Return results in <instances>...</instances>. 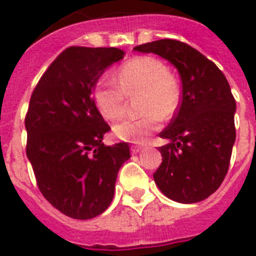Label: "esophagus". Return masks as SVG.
Masks as SVG:
<instances>
[{
  "mask_svg": "<svg viewBox=\"0 0 256 256\" xmlns=\"http://www.w3.org/2000/svg\"><path fill=\"white\" fill-rule=\"evenodd\" d=\"M144 146H140V144H132V148H130V150H132V154H136V152H142V150H144Z\"/></svg>",
  "mask_w": 256,
  "mask_h": 256,
  "instance_id": "34e87169",
  "label": "esophagus"
}]
</instances>
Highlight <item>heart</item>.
Instances as JSON below:
<instances>
[{
    "mask_svg": "<svg viewBox=\"0 0 256 256\" xmlns=\"http://www.w3.org/2000/svg\"><path fill=\"white\" fill-rule=\"evenodd\" d=\"M116 82L102 78L96 82L92 100L104 120H114L124 112L128 96L140 94L138 108L144 116L124 118L112 126L114 136L124 142L142 144L160 128V120H168L178 110L180 92L175 78L164 62L150 56L128 60L116 72Z\"/></svg>",
    "mask_w": 256,
    "mask_h": 256,
    "instance_id": "obj_1",
    "label": "heart"
}]
</instances>
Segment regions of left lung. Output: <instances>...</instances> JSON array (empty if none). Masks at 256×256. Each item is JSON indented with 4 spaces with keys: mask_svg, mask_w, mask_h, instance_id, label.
<instances>
[{
    "mask_svg": "<svg viewBox=\"0 0 256 256\" xmlns=\"http://www.w3.org/2000/svg\"><path fill=\"white\" fill-rule=\"evenodd\" d=\"M134 50L168 60L182 81L178 112L160 134L170 144L160 148L154 180L175 202H200L218 190L230 166L236 136L230 85L214 62L184 42L158 40Z\"/></svg>",
    "mask_w": 256,
    "mask_h": 256,
    "instance_id": "8db88e82",
    "label": "left lung"
}]
</instances>
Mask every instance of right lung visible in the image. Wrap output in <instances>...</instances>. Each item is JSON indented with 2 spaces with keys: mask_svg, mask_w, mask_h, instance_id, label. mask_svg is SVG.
Here are the masks:
<instances>
[{
  "mask_svg": "<svg viewBox=\"0 0 256 256\" xmlns=\"http://www.w3.org/2000/svg\"><path fill=\"white\" fill-rule=\"evenodd\" d=\"M116 48L70 46L48 68L25 116L26 156L46 200L74 219H92L112 203L126 142L104 146L110 130L92 92L104 69L122 60Z\"/></svg>",
  "mask_w": 256,
  "mask_h": 256,
  "instance_id": "1",
  "label": "right lung"
}]
</instances>
